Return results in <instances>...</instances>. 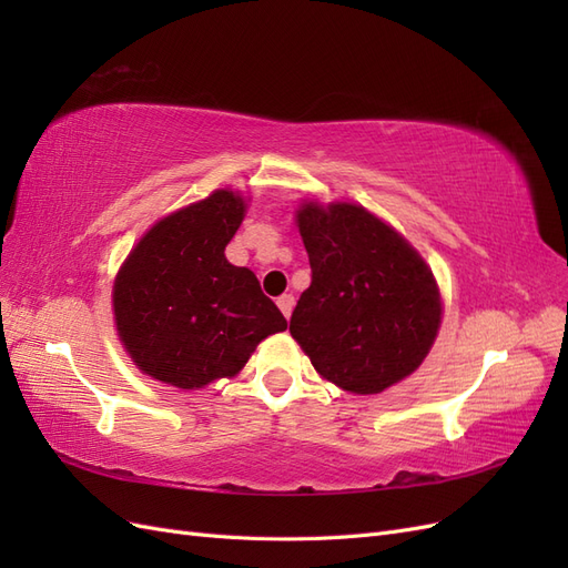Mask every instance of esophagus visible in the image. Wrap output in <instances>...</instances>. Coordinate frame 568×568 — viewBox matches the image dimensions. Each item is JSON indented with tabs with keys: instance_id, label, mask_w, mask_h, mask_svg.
I'll use <instances>...</instances> for the list:
<instances>
[{
	"instance_id": "34e87169",
	"label": "esophagus",
	"mask_w": 568,
	"mask_h": 568,
	"mask_svg": "<svg viewBox=\"0 0 568 568\" xmlns=\"http://www.w3.org/2000/svg\"><path fill=\"white\" fill-rule=\"evenodd\" d=\"M294 296H291V294H282L280 298H277V305H280V311L284 313V317L288 320L291 317V311H294Z\"/></svg>"
}]
</instances>
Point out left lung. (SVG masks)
Here are the masks:
<instances>
[{"label": "left lung", "instance_id": "8db88e82", "mask_svg": "<svg viewBox=\"0 0 568 568\" xmlns=\"http://www.w3.org/2000/svg\"><path fill=\"white\" fill-rule=\"evenodd\" d=\"M311 257L288 332L322 379L357 395L415 372L440 326V294L424 257L363 205L305 201L296 211Z\"/></svg>", "mask_w": 568, "mask_h": 568}]
</instances>
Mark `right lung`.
I'll return each mask as SVG.
<instances>
[{
	"instance_id": "add662e5",
	"label": "right lung",
	"mask_w": 568,
	"mask_h": 568,
	"mask_svg": "<svg viewBox=\"0 0 568 568\" xmlns=\"http://www.w3.org/2000/svg\"><path fill=\"white\" fill-rule=\"evenodd\" d=\"M246 213L232 189L159 220L113 284L115 329L151 379L196 390L239 374L286 320L248 267L225 257Z\"/></svg>"
}]
</instances>
